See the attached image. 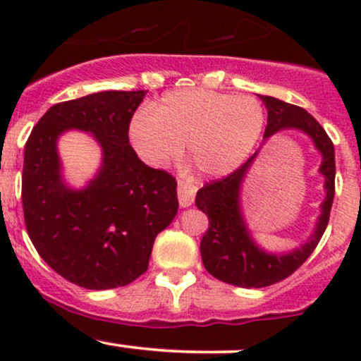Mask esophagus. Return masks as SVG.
Listing matches in <instances>:
<instances>
[{
  "label": "esophagus",
  "instance_id": "obj_1",
  "mask_svg": "<svg viewBox=\"0 0 361 361\" xmlns=\"http://www.w3.org/2000/svg\"><path fill=\"white\" fill-rule=\"evenodd\" d=\"M195 193H197V186L188 183L186 180L178 181V198H180L181 207H190L195 200Z\"/></svg>",
  "mask_w": 361,
  "mask_h": 361
}]
</instances>
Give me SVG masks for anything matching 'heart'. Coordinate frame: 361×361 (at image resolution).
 <instances>
[{"label":"heart","instance_id":"obj_1","mask_svg":"<svg viewBox=\"0 0 361 361\" xmlns=\"http://www.w3.org/2000/svg\"><path fill=\"white\" fill-rule=\"evenodd\" d=\"M267 111L255 97L210 90L169 91L132 118L130 142L151 166L178 159L186 142L190 159L209 176L231 173L263 134Z\"/></svg>","mask_w":361,"mask_h":361}]
</instances>
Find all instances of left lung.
<instances>
[{
  "label": "left lung",
  "instance_id": "obj_1",
  "mask_svg": "<svg viewBox=\"0 0 361 361\" xmlns=\"http://www.w3.org/2000/svg\"><path fill=\"white\" fill-rule=\"evenodd\" d=\"M259 100L268 110L264 139L281 128H299L312 137L322 154L321 173L326 178V200L322 202V214L319 217L316 231L304 246L288 255H268L252 243L239 209L241 181L256 154H252L246 163L227 176L209 181L198 190L195 204L209 217V229L205 231L200 243L205 270L217 280L246 288L279 283L299 270L305 259L312 255L329 222L331 207L334 200V176H336L333 140L312 115L300 106L285 103L279 98L259 94Z\"/></svg>",
  "mask_w": 361,
  "mask_h": 361
}]
</instances>
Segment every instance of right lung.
I'll use <instances>...</instances> for the list:
<instances>
[{
    "label": "right lung",
    "instance_id": "add662e5",
    "mask_svg": "<svg viewBox=\"0 0 361 361\" xmlns=\"http://www.w3.org/2000/svg\"><path fill=\"white\" fill-rule=\"evenodd\" d=\"M146 90L102 91L56 103L25 144L22 202L30 241L54 271L90 290L117 288L149 267L156 235L178 212L176 178L137 157L128 126ZM91 131L104 166L85 190L60 181L56 137Z\"/></svg>",
    "mask_w": 361,
    "mask_h": 361
}]
</instances>
